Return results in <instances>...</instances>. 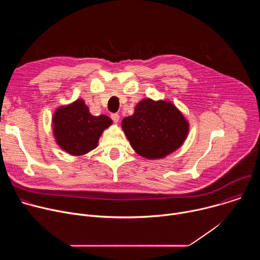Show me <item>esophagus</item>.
<instances>
[{
	"label": "esophagus",
	"mask_w": 260,
	"mask_h": 260,
	"mask_svg": "<svg viewBox=\"0 0 260 260\" xmlns=\"http://www.w3.org/2000/svg\"><path fill=\"white\" fill-rule=\"evenodd\" d=\"M111 118H112V120H113L114 122H118V121H119L120 116H119V114L114 113V114H111Z\"/></svg>",
	"instance_id": "1"
}]
</instances>
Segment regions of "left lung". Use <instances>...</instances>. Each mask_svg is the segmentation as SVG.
Returning <instances> with one entry per match:
<instances>
[{"label":"left lung","instance_id":"left-lung-1","mask_svg":"<svg viewBox=\"0 0 260 260\" xmlns=\"http://www.w3.org/2000/svg\"><path fill=\"white\" fill-rule=\"evenodd\" d=\"M122 129L133 149L148 159L162 158L174 152L187 137L189 124L170 102L142 100L135 113L125 117Z\"/></svg>","mask_w":260,"mask_h":260}]
</instances>
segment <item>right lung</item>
Here are the masks:
<instances>
[{
  "label": "right lung",
  "instance_id": "obj_1",
  "mask_svg": "<svg viewBox=\"0 0 260 260\" xmlns=\"http://www.w3.org/2000/svg\"><path fill=\"white\" fill-rule=\"evenodd\" d=\"M52 124L58 146L69 154L79 156L94 149L102 133L112 124V120L106 115H91L84 101L77 100L59 107Z\"/></svg>",
  "mask_w": 260,
  "mask_h": 260
}]
</instances>
